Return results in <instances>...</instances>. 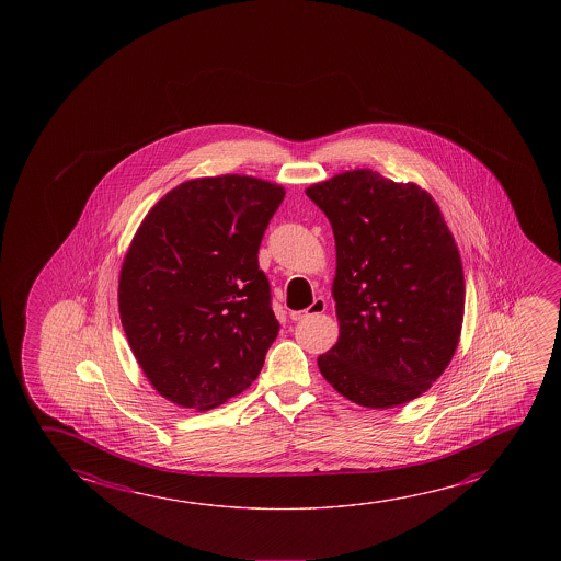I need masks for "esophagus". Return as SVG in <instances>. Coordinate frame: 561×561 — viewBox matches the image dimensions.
<instances>
[{
    "label": "esophagus",
    "mask_w": 561,
    "mask_h": 561,
    "mask_svg": "<svg viewBox=\"0 0 561 561\" xmlns=\"http://www.w3.org/2000/svg\"><path fill=\"white\" fill-rule=\"evenodd\" d=\"M324 309H327V301L322 297H317L312 301L311 307H307L304 311L291 312V321H304V319H309L312 314H321V312H324Z\"/></svg>",
    "instance_id": "1"
}]
</instances>
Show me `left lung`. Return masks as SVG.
<instances>
[{"label": "left lung", "mask_w": 561, "mask_h": 561, "mask_svg": "<svg viewBox=\"0 0 561 561\" xmlns=\"http://www.w3.org/2000/svg\"><path fill=\"white\" fill-rule=\"evenodd\" d=\"M336 247L339 340L317 359L340 396L391 409L423 396L458 348L466 284L438 203L369 168L307 187Z\"/></svg>", "instance_id": "left-lung-1"}]
</instances>
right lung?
<instances>
[{"label": "right lung", "mask_w": 561, "mask_h": 561, "mask_svg": "<svg viewBox=\"0 0 561 561\" xmlns=\"http://www.w3.org/2000/svg\"><path fill=\"white\" fill-rule=\"evenodd\" d=\"M284 197L252 175L195 178L140 222L121 266V324L168 401L209 411L264 366L279 322L257 249Z\"/></svg>", "instance_id": "1"}]
</instances>
